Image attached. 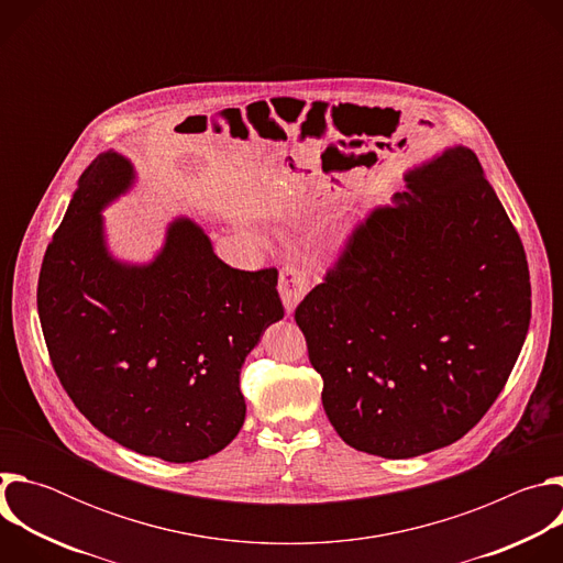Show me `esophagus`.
<instances>
[{
  "label": "esophagus",
  "instance_id": "1",
  "mask_svg": "<svg viewBox=\"0 0 563 563\" xmlns=\"http://www.w3.org/2000/svg\"><path fill=\"white\" fill-rule=\"evenodd\" d=\"M309 287H311L309 276L300 267H296V265H283L280 267L278 291H280V298H283V305H285L287 313H291L296 309V305L305 298Z\"/></svg>",
  "mask_w": 563,
  "mask_h": 563
}]
</instances>
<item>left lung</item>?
Masks as SVG:
<instances>
[{"mask_svg": "<svg viewBox=\"0 0 563 563\" xmlns=\"http://www.w3.org/2000/svg\"><path fill=\"white\" fill-rule=\"evenodd\" d=\"M372 209L296 307L339 437L385 459L467 434L501 394L530 325L521 238L478 157L448 148Z\"/></svg>", "mask_w": 563, "mask_h": 563, "instance_id": "obj_1", "label": "left lung"}]
</instances>
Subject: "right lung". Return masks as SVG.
Wrapping results in <instances>:
<instances>
[{
    "label": "right lung",
    "mask_w": 563,
    "mask_h": 563,
    "mask_svg": "<svg viewBox=\"0 0 563 563\" xmlns=\"http://www.w3.org/2000/svg\"><path fill=\"white\" fill-rule=\"evenodd\" d=\"M131 180L129 159L113 151L79 178L44 254L40 323L62 387L102 434L144 456L191 463L243 428L240 369L285 316L278 269L224 265L191 220L169 227L151 265L115 263L100 209Z\"/></svg>",
    "instance_id": "1"
}]
</instances>
